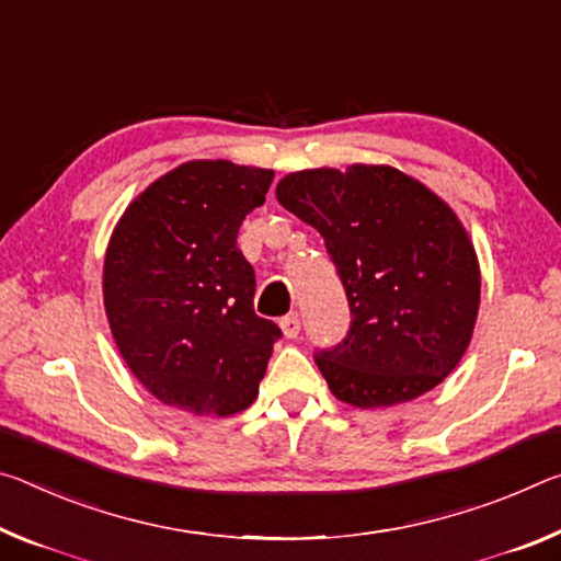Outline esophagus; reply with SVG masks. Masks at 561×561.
<instances>
[{"mask_svg":"<svg viewBox=\"0 0 561 561\" xmlns=\"http://www.w3.org/2000/svg\"><path fill=\"white\" fill-rule=\"evenodd\" d=\"M280 330L286 337H296L300 333V316L298 313H290L280 320Z\"/></svg>","mask_w":561,"mask_h":561,"instance_id":"34e87169","label":"esophagus"}]
</instances>
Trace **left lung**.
Returning <instances> with one entry per match:
<instances>
[{"instance_id": "1", "label": "left lung", "mask_w": 561, "mask_h": 561, "mask_svg": "<svg viewBox=\"0 0 561 561\" xmlns=\"http://www.w3.org/2000/svg\"><path fill=\"white\" fill-rule=\"evenodd\" d=\"M275 198L323 236L351 302L345 341L316 353L330 392L373 410L437 388L480 310V261L455 210L385 163L288 173Z\"/></svg>"}]
</instances>
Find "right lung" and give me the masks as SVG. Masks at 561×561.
I'll return each mask as SVG.
<instances>
[{
  "label": "right lung",
  "instance_id": "right-lung-1",
  "mask_svg": "<svg viewBox=\"0 0 561 561\" xmlns=\"http://www.w3.org/2000/svg\"><path fill=\"white\" fill-rule=\"evenodd\" d=\"M271 181V169L186 161L149 183L108 238V328L163 405L228 417L259 398L280 328L255 316V273L236 238Z\"/></svg>",
  "mask_w": 561,
  "mask_h": 561
}]
</instances>
